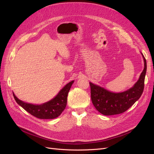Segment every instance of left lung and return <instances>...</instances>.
Returning a JSON list of instances; mask_svg holds the SVG:
<instances>
[{
  "label": "left lung",
  "mask_w": 154,
  "mask_h": 154,
  "mask_svg": "<svg viewBox=\"0 0 154 154\" xmlns=\"http://www.w3.org/2000/svg\"><path fill=\"white\" fill-rule=\"evenodd\" d=\"M142 54V53H141ZM144 69L138 81L130 89L114 93L90 82L91 100L96 110L105 116L122 114L132 106L143 94L144 78L146 72V61L143 54Z\"/></svg>",
  "instance_id": "obj_1"
}]
</instances>
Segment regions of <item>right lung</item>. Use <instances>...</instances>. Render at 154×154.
<instances>
[{
    "mask_svg": "<svg viewBox=\"0 0 154 154\" xmlns=\"http://www.w3.org/2000/svg\"><path fill=\"white\" fill-rule=\"evenodd\" d=\"M74 81L68 83L62 88L53 99L42 105L27 103L18 99L13 93L17 103L32 116L39 119H54L62 114L66 109L67 101V95Z\"/></svg>",
    "mask_w": 154,
    "mask_h": 154,
    "instance_id": "right-lung-1",
    "label": "right lung"
}]
</instances>
